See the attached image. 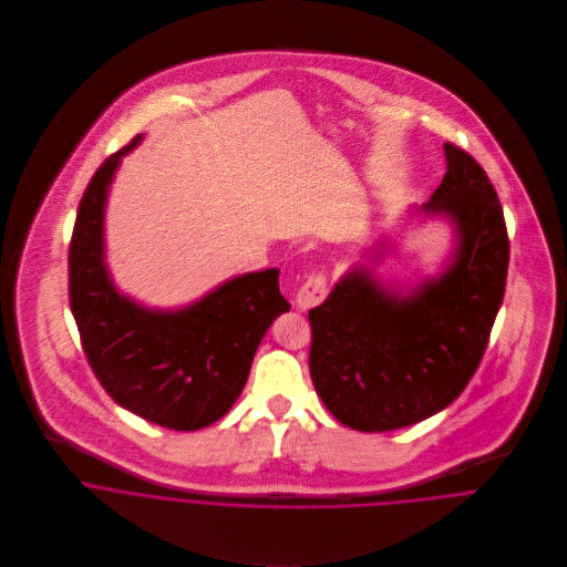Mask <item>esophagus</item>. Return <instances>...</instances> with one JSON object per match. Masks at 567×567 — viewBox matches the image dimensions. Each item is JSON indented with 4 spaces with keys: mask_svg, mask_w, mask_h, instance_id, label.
<instances>
[{
    "mask_svg": "<svg viewBox=\"0 0 567 567\" xmlns=\"http://www.w3.org/2000/svg\"><path fill=\"white\" fill-rule=\"evenodd\" d=\"M324 297H327V279H324V275H312V277L299 288L295 301H297V308H299L301 312H308V310L321 306Z\"/></svg>",
    "mask_w": 567,
    "mask_h": 567,
    "instance_id": "1",
    "label": "esophagus"
}]
</instances>
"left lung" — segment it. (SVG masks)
Here are the masks:
<instances>
[{
    "label": "left lung",
    "mask_w": 567,
    "mask_h": 567,
    "mask_svg": "<svg viewBox=\"0 0 567 567\" xmlns=\"http://www.w3.org/2000/svg\"><path fill=\"white\" fill-rule=\"evenodd\" d=\"M443 153L441 185L408 214L450 225L439 272L408 286L384 281L373 266L398 250L384 236L310 310L315 389L360 432L405 427L452 404L483 360L504 299L508 236L497 194L474 157L452 144Z\"/></svg>",
    "instance_id": "8db88e82"
}]
</instances>
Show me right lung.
Wrapping results in <instances>:
<instances>
[{"instance_id":"add662e5","label":"right lung","mask_w":567,"mask_h":567,"mask_svg":"<svg viewBox=\"0 0 567 567\" xmlns=\"http://www.w3.org/2000/svg\"><path fill=\"white\" fill-rule=\"evenodd\" d=\"M137 135L86 185L70 244V306L104 391L133 414L178 432L225 416L243 393L255 351L290 310L279 268L236 275L183 308H148L122 292L106 264V200Z\"/></svg>"}]
</instances>
